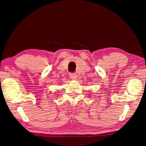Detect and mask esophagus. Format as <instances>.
Masks as SVG:
<instances>
[{
  "label": "esophagus",
  "instance_id": "1",
  "mask_svg": "<svg viewBox=\"0 0 146 146\" xmlns=\"http://www.w3.org/2000/svg\"><path fill=\"white\" fill-rule=\"evenodd\" d=\"M70 77L71 78V79H72V80H75V79L77 78V75H76V74L75 73H70Z\"/></svg>",
  "mask_w": 146,
  "mask_h": 146
}]
</instances>
